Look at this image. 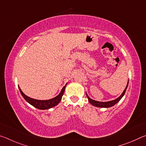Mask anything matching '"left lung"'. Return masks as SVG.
I'll list each match as a JSON object with an SVG mask.
<instances>
[{
    "instance_id": "obj_1",
    "label": "left lung",
    "mask_w": 146,
    "mask_h": 146,
    "mask_svg": "<svg viewBox=\"0 0 146 146\" xmlns=\"http://www.w3.org/2000/svg\"><path fill=\"white\" fill-rule=\"evenodd\" d=\"M128 84H129V80H128V81H127L126 87H125V88L124 89V90H123L122 93L121 94V95L117 98H116V99H115V100L108 101V102H100V101H97V100L91 99V98H90V97L88 95L87 93H86V96H87V97L88 98L89 102H90L91 104L93 105V106H95V107H98V108H106L112 107V106L115 105L117 102H119L121 98L123 97V95H124V94L125 93V91H126V90H127Z\"/></svg>"
}]
</instances>
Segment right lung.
Masks as SVG:
<instances>
[{
    "mask_svg": "<svg viewBox=\"0 0 146 146\" xmlns=\"http://www.w3.org/2000/svg\"><path fill=\"white\" fill-rule=\"evenodd\" d=\"M67 84L68 83H66V84L62 88L60 93H59L57 96H56L55 97L51 98V99H48V100H38V99H35V98L28 97V96L26 95L22 91L21 89L20 88L19 86V88L22 96H23V98L26 100L27 102H28L29 104L33 106L35 108L38 109V110H48V109L55 107V106L58 104L59 102H60V100L62 99V95H64V91H65V89Z\"/></svg>",
    "mask_w": 146,
    "mask_h": 146,
    "instance_id": "add662e5",
    "label": "right lung"
}]
</instances>
